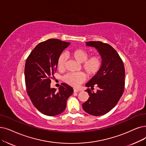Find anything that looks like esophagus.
Here are the masks:
<instances>
[{
    "mask_svg": "<svg viewBox=\"0 0 146 146\" xmlns=\"http://www.w3.org/2000/svg\"><path fill=\"white\" fill-rule=\"evenodd\" d=\"M79 91H80V90H79L78 89H75V88L74 89V92H78Z\"/></svg>",
    "mask_w": 146,
    "mask_h": 146,
    "instance_id": "esophagus-1",
    "label": "esophagus"
}]
</instances>
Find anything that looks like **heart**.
<instances>
[{"label":"heart","mask_w":146,"mask_h":146,"mask_svg":"<svg viewBox=\"0 0 146 146\" xmlns=\"http://www.w3.org/2000/svg\"><path fill=\"white\" fill-rule=\"evenodd\" d=\"M71 56L74 59L82 63V68L87 76H95L100 71L102 65V59L101 56L95 54L89 57V53L83 48H77L71 52ZM68 57L65 53H62L57 60V66L59 69H63L65 67ZM85 74L83 72H70L63 77L65 83L74 87H77L84 81Z\"/></svg>","instance_id":"1"}]
</instances>
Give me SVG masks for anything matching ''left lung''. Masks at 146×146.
Returning a JSON list of instances; mask_svg holds the SVG:
<instances>
[{
	"instance_id": "1",
	"label": "left lung",
	"mask_w": 146,
	"mask_h": 146,
	"mask_svg": "<svg viewBox=\"0 0 146 146\" xmlns=\"http://www.w3.org/2000/svg\"><path fill=\"white\" fill-rule=\"evenodd\" d=\"M86 45L97 49L102 59V65L100 71L86 84L92 89L96 86L99 90L94 93L87 89L89 98L82 106L90 115H102L113 109L123 95L125 83L124 64L117 52L108 44L89 41Z\"/></svg>"
}]
</instances>
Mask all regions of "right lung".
Instances as JSON below:
<instances>
[{
  "mask_svg": "<svg viewBox=\"0 0 146 146\" xmlns=\"http://www.w3.org/2000/svg\"><path fill=\"white\" fill-rule=\"evenodd\" d=\"M69 44L58 39H49L38 44L26 59V91L33 106L45 115L54 116L62 113L73 93L72 87L66 83L61 84L59 91L50 87L58 58Z\"/></svg>",
  "mask_w": 146,
  "mask_h": 146,
  "instance_id": "right-lung-1",
  "label": "right lung"
}]
</instances>
